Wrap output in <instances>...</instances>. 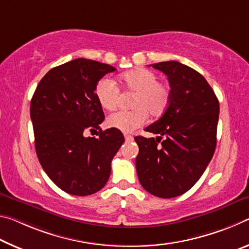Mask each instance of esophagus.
<instances>
[{
  "label": "esophagus",
  "mask_w": 249,
  "mask_h": 249,
  "mask_svg": "<svg viewBox=\"0 0 249 249\" xmlns=\"http://www.w3.org/2000/svg\"><path fill=\"white\" fill-rule=\"evenodd\" d=\"M124 139L125 141H132L133 140V137L132 136H129V134H124Z\"/></svg>",
  "instance_id": "esophagus-1"
}]
</instances>
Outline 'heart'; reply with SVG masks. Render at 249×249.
<instances>
[{"label":"heart","instance_id":"1","mask_svg":"<svg viewBox=\"0 0 249 249\" xmlns=\"http://www.w3.org/2000/svg\"><path fill=\"white\" fill-rule=\"evenodd\" d=\"M121 81L130 91L136 92L132 100V110H119L109 115L107 124L122 132H132L148 120V112L160 116L170 104L171 89L168 85L159 81L156 72L145 68H138L124 72ZM96 98L101 107L112 110L117 107L120 89L112 79H100L96 85Z\"/></svg>","mask_w":249,"mask_h":249}]
</instances>
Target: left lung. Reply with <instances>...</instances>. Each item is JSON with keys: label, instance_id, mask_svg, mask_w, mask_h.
Wrapping results in <instances>:
<instances>
[{"label": "left lung", "instance_id": "obj_1", "mask_svg": "<svg viewBox=\"0 0 249 249\" xmlns=\"http://www.w3.org/2000/svg\"><path fill=\"white\" fill-rule=\"evenodd\" d=\"M168 76L171 99L161 118L136 137L138 178L154 196L172 198L187 192L213 158L219 113L217 97L199 72L175 60L152 64Z\"/></svg>", "mask_w": 249, "mask_h": 249}]
</instances>
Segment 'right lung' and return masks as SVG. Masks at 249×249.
<instances>
[{"label":"right lung","mask_w":249,"mask_h":249,"mask_svg":"<svg viewBox=\"0 0 249 249\" xmlns=\"http://www.w3.org/2000/svg\"><path fill=\"white\" fill-rule=\"evenodd\" d=\"M116 68L77 58L52 68L31 100L35 150L48 178L64 192L87 196L103 189L111 161L124 142L119 130L101 131L105 119L96 85ZM100 130L95 137L88 132Z\"/></svg>","instance_id":"1"}]
</instances>
